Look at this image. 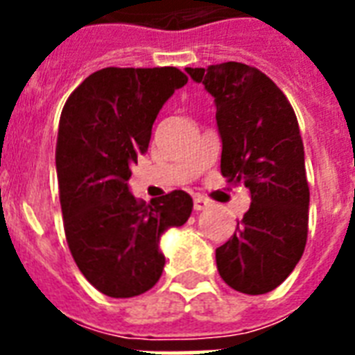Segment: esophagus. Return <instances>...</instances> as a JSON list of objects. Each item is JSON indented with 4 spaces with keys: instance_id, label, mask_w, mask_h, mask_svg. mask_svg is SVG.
<instances>
[{
    "instance_id": "obj_1",
    "label": "esophagus",
    "mask_w": 355,
    "mask_h": 355,
    "mask_svg": "<svg viewBox=\"0 0 355 355\" xmlns=\"http://www.w3.org/2000/svg\"><path fill=\"white\" fill-rule=\"evenodd\" d=\"M208 206H210V200L205 199L202 195H195V199H193V208H195V210L202 211V210H206Z\"/></svg>"
}]
</instances>
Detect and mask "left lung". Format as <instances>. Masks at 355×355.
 Here are the masks:
<instances>
[{
	"instance_id": "8db88e82",
	"label": "left lung",
	"mask_w": 355,
	"mask_h": 355,
	"mask_svg": "<svg viewBox=\"0 0 355 355\" xmlns=\"http://www.w3.org/2000/svg\"><path fill=\"white\" fill-rule=\"evenodd\" d=\"M216 99L221 173L250 189L237 232L216 250L217 270L245 295H265L291 275L308 241L309 186L297 116L284 92L241 62L186 68Z\"/></svg>"
}]
</instances>
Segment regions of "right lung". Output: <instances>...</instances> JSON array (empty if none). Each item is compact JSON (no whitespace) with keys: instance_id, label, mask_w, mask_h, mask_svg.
<instances>
[{"instance_id":"add662e5","label":"right lung","mask_w":355,"mask_h":355,"mask_svg":"<svg viewBox=\"0 0 355 355\" xmlns=\"http://www.w3.org/2000/svg\"><path fill=\"white\" fill-rule=\"evenodd\" d=\"M186 83L169 66L105 68L71 92L60 114L55 160L66 241L107 297H138L160 280V236L182 227L193 208L182 189L145 205L127 186L160 108Z\"/></svg>"}]
</instances>
